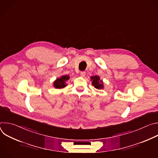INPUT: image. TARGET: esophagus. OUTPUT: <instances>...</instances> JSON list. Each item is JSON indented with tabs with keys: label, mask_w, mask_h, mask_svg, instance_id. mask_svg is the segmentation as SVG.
Returning a JSON list of instances; mask_svg holds the SVG:
<instances>
[{
	"label": "esophagus",
	"mask_w": 158,
	"mask_h": 158,
	"mask_svg": "<svg viewBox=\"0 0 158 158\" xmlns=\"http://www.w3.org/2000/svg\"><path fill=\"white\" fill-rule=\"evenodd\" d=\"M85 76V73L84 71H82V72H81V76L84 77V76Z\"/></svg>",
	"instance_id": "34e87169"
}]
</instances>
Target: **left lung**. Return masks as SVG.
<instances>
[{"label": "left lung", "instance_id": "1", "mask_svg": "<svg viewBox=\"0 0 158 158\" xmlns=\"http://www.w3.org/2000/svg\"><path fill=\"white\" fill-rule=\"evenodd\" d=\"M92 85L97 89H104V82L100 77L98 76H93L90 77Z\"/></svg>", "mask_w": 158, "mask_h": 158}]
</instances>
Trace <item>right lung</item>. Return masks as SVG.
I'll return each instance as SVG.
<instances>
[{
    "instance_id": "right-lung-1",
    "label": "right lung",
    "mask_w": 158,
    "mask_h": 158,
    "mask_svg": "<svg viewBox=\"0 0 158 158\" xmlns=\"http://www.w3.org/2000/svg\"><path fill=\"white\" fill-rule=\"evenodd\" d=\"M70 79L69 76L68 75H63L60 77L57 78L53 82V86L56 89H62L64 88L67 85L66 82Z\"/></svg>"
}]
</instances>
